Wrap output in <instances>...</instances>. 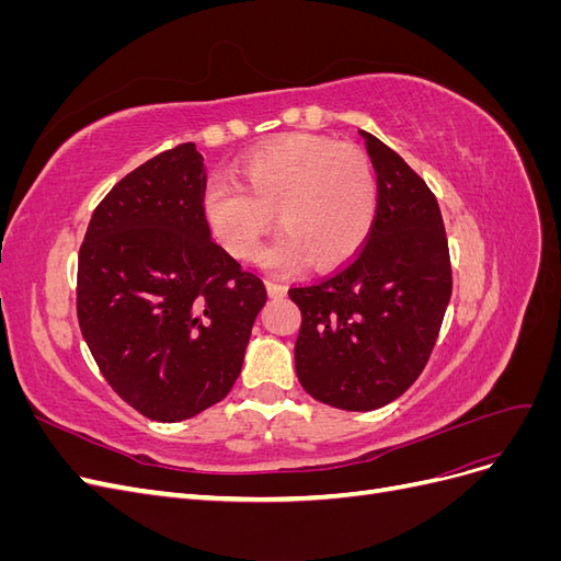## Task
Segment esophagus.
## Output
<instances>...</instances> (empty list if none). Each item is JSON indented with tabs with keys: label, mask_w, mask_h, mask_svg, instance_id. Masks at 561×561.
<instances>
[{
	"label": "esophagus",
	"mask_w": 561,
	"mask_h": 561,
	"mask_svg": "<svg viewBox=\"0 0 561 561\" xmlns=\"http://www.w3.org/2000/svg\"><path fill=\"white\" fill-rule=\"evenodd\" d=\"M266 293H268V297H285L287 287L278 280H266Z\"/></svg>",
	"instance_id": "esophagus-1"
}]
</instances>
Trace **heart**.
Returning a JSON list of instances; mask_svg holds the SVG:
<instances>
[{
    "instance_id": "1",
    "label": "heart",
    "mask_w": 561,
    "mask_h": 561,
    "mask_svg": "<svg viewBox=\"0 0 561 561\" xmlns=\"http://www.w3.org/2000/svg\"><path fill=\"white\" fill-rule=\"evenodd\" d=\"M239 180L215 175L201 192L210 233L239 260L260 250L274 222L283 233L262 262L274 271L344 264L365 243L377 215V178L363 149L318 135H283L239 165Z\"/></svg>"
}]
</instances>
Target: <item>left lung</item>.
I'll use <instances>...</instances> for the list:
<instances>
[{
  "instance_id": "8db88e82",
  "label": "left lung",
  "mask_w": 561,
  "mask_h": 561,
  "mask_svg": "<svg viewBox=\"0 0 561 561\" xmlns=\"http://www.w3.org/2000/svg\"><path fill=\"white\" fill-rule=\"evenodd\" d=\"M360 138L379 192L367 243L334 276L290 290L299 383L346 412L379 410L419 379L451 297L437 198L393 149L367 130Z\"/></svg>"
}]
</instances>
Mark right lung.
Returning a JSON list of instances; mask_svg holds the SVG:
<instances>
[{"mask_svg":"<svg viewBox=\"0 0 561 561\" xmlns=\"http://www.w3.org/2000/svg\"><path fill=\"white\" fill-rule=\"evenodd\" d=\"M194 142L135 168L79 250L77 316L107 383L151 421L192 419L241 375L264 283L213 241Z\"/></svg>","mask_w":561,"mask_h":561,"instance_id":"add662e5","label":"right lung"}]
</instances>
